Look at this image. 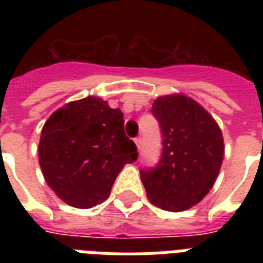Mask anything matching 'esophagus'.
Returning a JSON list of instances; mask_svg holds the SVG:
<instances>
[{"mask_svg": "<svg viewBox=\"0 0 263 263\" xmlns=\"http://www.w3.org/2000/svg\"><path fill=\"white\" fill-rule=\"evenodd\" d=\"M142 143H143V139H142V138H136L135 139V144H136V147H138V150H140V148H142Z\"/></svg>", "mask_w": 263, "mask_h": 263, "instance_id": "34e87169", "label": "esophagus"}]
</instances>
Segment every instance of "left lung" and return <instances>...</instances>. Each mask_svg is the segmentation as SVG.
<instances>
[{
	"mask_svg": "<svg viewBox=\"0 0 263 263\" xmlns=\"http://www.w3.org/2000/svg\"><path fill=\"white\" fill-rule=\"evenodd\" d=\"M162 134L156 168L140 177L150 202L168 212L199 203L216 181L224 160V139L216 120L190 97H158L152 107Z\"/></svg>",
	"mask_w": 263,
	"mask_h": 263,
	"instance_id": "1",
	"label": "left lung"
}]
</instances>
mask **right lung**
<instances>
[{
  "label": "right lung",
  "mask_w": 263,
  "mask_h": 263,
  "mask_svg": "<svg viewBox=\"0 0 263 263\" xmlns=\"http://www.w3.org/2000/svg\"><path fill=\"white\" fill-rule=\"evenodd\" d=\"M38 153L47 185L78 209L106 200L124 165L138 158L121 110L97 97L57 109L43 125Z\"/></svg>",
  "instance_id": "add662e5"
}]
</instances>
